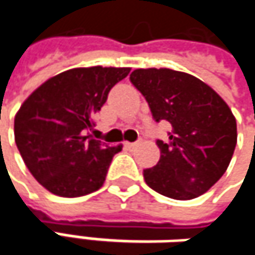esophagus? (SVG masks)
<instances>
[{"mask_svg": "<svg viewBox=\"0 0 255 255\" xmlns=\"http://www.w3.org/2000/svg\"><path fill=\"white\" fill-rule=\"evenodd\" d=\"M135 144H137V143H129V141H126V143H124V146H126L127 149H134Z\"/></svg>", "mask_w": 255, "mask_h": 255, "instance_id": "esophagus-1", "label": "esophagus"}]
</instances>
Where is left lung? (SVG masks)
<instances>
[{"mask_svg": "<svg viewBox=\"0 0 255 255\" xmlns=\"http://www.w3.org/2000/svg\"><path fill=\"white\" fill-rule=\"evenodd\" d=\"M156 121L171 124L170 141L158 140V164L144 170L155 192L189 201L210 190L226 173L235 152L236 120L228 103L204 81L168 68L129 75Z\"/></svg>", "mask_w": 255, "mask_h": 255, "instance_id": "obj_1", "label": "left lung"}]
</instances>
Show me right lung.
<instances>
[{
  "mask_svg": "<svg viewBox=\"0 0 255 255\" xmlns=\"http://www.w3.org/2000/svg\"><path fill=\"white\" fill-rule=\"evenodd\" d=\"M129 68H74L48 78L22 103L14 117V140L23 162L48 192L77 198L99 190L115 153L85 134L93 114Z\"/></svg>",
  "mask_w": 255,
  "mask_h": 255,
  "instance_id": "add662e5",
  "label": "right lung"
}]
</instances>
